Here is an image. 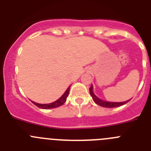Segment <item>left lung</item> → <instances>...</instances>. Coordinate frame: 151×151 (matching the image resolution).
<instances>
[{
    "mask_svg": "<svg viewBox=\"0 0 151 151\" xmlns=\"http://www.w3.org/2000/svg\"><path fill=\"white\" fill-rule=\"evenodd\" d=\"M93 87H92V85L91 86V88H89V91H90V94L91 95L92 98H93V101L97 104L100 105V106H103V107H107V108H111V107H117V106H122V105L125 104H126L127 102H129V101H125V102H119V103H115V102H106V101H102V100L99 99L98 97H96L94 95V94L93 93Z\"/></svg>",
    "mask_w": 151,
    "mask_h": 151,
    "instance_id": "8db88e82",
    "label": "left lung"
}]
</instances>
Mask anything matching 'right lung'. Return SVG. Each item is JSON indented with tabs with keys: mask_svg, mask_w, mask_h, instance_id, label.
<instances>
[{
	"mask_svg": "<svg viewBox=\"0 0 151 151\" xmlns=\"http://www.w3.org/2000/svg\"><path fill=\"white\" fill-rule=\"evenodd\" d=\"M69 89H70V86L68 88L67 90L66 91V92L64 93L62 97H60V98H59V99L57 100V101H54V102L51 103V104H37V103L33 102V101H32V102L33 104L35 105V106H37L38 107H39V108H41V109H46V110H47V109H52V108L58 107V106H61V105H63L64 103L66 102V97H67L68 95H69Z\"/></svg>",
	"mask_w": 151,
	"mask_h": 151,
	"instance_id": "right-lung-1",
	"label": "right lung"
}]
</instances>
